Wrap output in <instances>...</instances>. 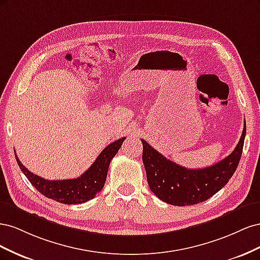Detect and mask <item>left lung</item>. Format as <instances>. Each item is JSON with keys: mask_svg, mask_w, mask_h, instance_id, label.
I'll return each mask as SVG.
<instances>
[{"mask_svg": "<svg viewBox=\"0 0 260 260\" xmlns=\"http://www.w3.org/2000/svg\"><path fill=\"white\" fill-rule=\"evenodd\" d=\"M246 123L234 151L224 159L203 169H187L167 159L145 140L142 159L146 171L147 183L159 200L170 205H195L208 200L228 183L240 162Z\"/></svg>", "mask_w": 260, "mask_h": 260, "instance_id": "8db88e82", "label": "left lung"}]
</instances>
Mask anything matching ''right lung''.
Instances as JSON below:
<instances>
[{"label": "right lung", "mask_w": 260, "mask_h": 260, "mask_svg": "<svg viewBox=\"0 0 260 260\" xmlns=\"http://www.w3.org/2000/svg\"><path fill=\"white\" fill-rule=\"evenodd\" d=\"M125 138H121L115 142L107 145L92 166L83 175L76 179L68 180H48L39 177L29 171L15 154L19 168L25 174L37 190L49 199H52L61 204L73 205V204H82L95 198V195L103 188L109 164L113 157L118 153Z\"/></svg>", "instance_id": "right-lung-1"}]
</instances>
